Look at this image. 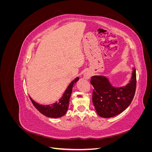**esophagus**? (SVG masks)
Here are the masks:
<instances>
[{
	"mask_svg": "<svg viewBox=\"0 0 152 152\" xmlns=\"http://www.w3.org/2000/svg\"><path fill=\"white\" fill-rule=\"evenodd\" d=\"M91 77V73L89 72H86L84 73V79H89Z\"/></svg>",
	"mask_w": 152,
	"mask_h": 152,
	"instance_id": "34e87169",
	"label": "esophagus"
}]
</instances>
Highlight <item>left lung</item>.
Returning <instances> with one entry per match:
<instances>
[{
	"instance_id": "8db88e82",
	"label": "left lung",
	"mask_w": 152,
	"mask_h": 152,
	"mask_svg": "<svg viewBox=\"0 0 152 152\" xmlns=\"http://www.w3.org/2000/svg\"><path fill=\"white\" fill-rule=\"evenodd\" d=\"M93 86V103L96 113L103 118H111L125 110L134 98L136 87V69L132 68L131 79L126 86H113L104 75L91 77Z\"/></svg>"
}]
</instances>
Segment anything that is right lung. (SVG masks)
<instances>
[{
    "mask_svg": "<svg viewBox=\"0 0 152 152\" xmlns=\"http://www.w3.org/2000/svg\"><path fill=\"white\" fill-rule=\"evenodd\" d=\"M79 80V77H77L74 80H73L65 91L64 92L61 98L58 100V102H56L54 103L43 105L35 102L31 97H30V99L34 107L44 115L53 118L61 117L65 115L68 110L73 86Z\"/></svg>",
    "mask_w": 152,
    "mask_h": 152,
    "instance_id": "right-lung-1",
    "label": "right lung"
}]
</instances>
